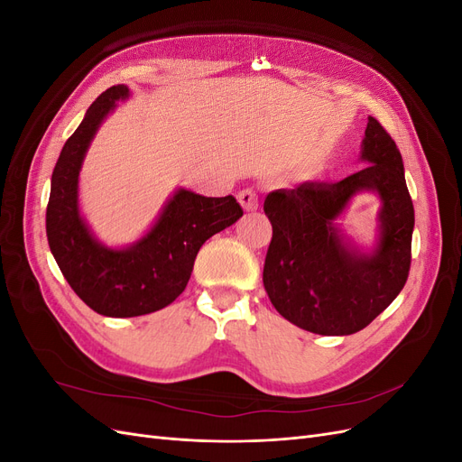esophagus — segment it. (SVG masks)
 Segmentation results:
<instances>
[{"label":"esophagus","mask_w":462,"mask_h":462,"mask_svg":"<svg viewBox=\"0 0 462 462\" xmlns=\"http://www.w3.org/2000/svg\"><path fill=\"white\" fill-rule=\"evenodd\" d=\"M236 199H239V204L243 206V209H246V212H254V209H258V194L253 189L241 190L236 194Z\"/></svg>","instance_id":"esophagus-1"}]
</instances>
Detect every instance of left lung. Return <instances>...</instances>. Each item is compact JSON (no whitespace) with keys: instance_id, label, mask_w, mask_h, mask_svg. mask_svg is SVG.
Returning a JSON list of instances; mask_svg holds the SVG:
<instances>
[{"instance_id":"8db88e82","label":"left lung","mask_w":462,"mask_h":462,"mask_svg":"<svg viewBox=\"0 0 462 462\" xmlns=\"http://www.w3.org/2000/svg\"><path fill=\"white\" fill-rule=\"evenodd\" d=\"M360 162L366 167L337 183H302L268 194L263 212L273 236L263 263V287L275 310L318 335L365 329L395 300L411 270L414 208L393 138L368 117ZM360 191L381 199L372 249L348 240L337 226Z\"/></svg>"}]
</instances>
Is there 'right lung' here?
I'll use <instances>...</instances> for the list:
<instances>
[{
    "label": "right lung",
    "mask_w": 462,
    "mask_h": 462,
    "mask_svg": "<svg viewBox=\"0 0 462 462\" xmlns=\"http://www.w3.org/2000/svg\"><path fill=\"white\" fill-rule=\"evenodd\" d=\"M129 96L125 85L111 87L87 109L53 167L46 209L48 245L67 283L94 312L109 318L143 316L171 304L185 291L200 246L243 216L231 194L212 199L177 189L133 245L117 248L96 239L80 214L79 175L94 134Z\"/></svg>",
    "instance_id": "1"
}]
</instances>
